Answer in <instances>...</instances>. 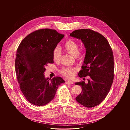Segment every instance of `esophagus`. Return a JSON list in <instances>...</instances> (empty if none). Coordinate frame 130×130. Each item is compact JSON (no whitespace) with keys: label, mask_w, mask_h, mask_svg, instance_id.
Masks as SVG:
<instances>
[{"label":"esophagus","mask_w":130,"mask_h":130,"mask_svg":"<svg viewBox=\"0 0 130 130\" xmlns=\"http://www.w3.org/2000/svg\"><path fill=\"white\" fill-rule=\"evenodd\" d=\"M65 83H66V84H68V85H71V84H73V82L72 81H67Z\"/></svg>","instance_id":"obj_1"}]
</instances>
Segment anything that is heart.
Wrapping results in <instances>:
<instances>
[{
	"label": "heart",
	"mask_w": 130,
	"mask_h": 130,
	"mask_svg": "<svg viewBox=\"0 0 130 130\" xmlns=\"http://www.w3.org/2000/svg\"><path fill=\"white\" fill-rule=\"evenodd\" d=\"M63 47L68 54L74 56L75 59L80 61L82 58L83 56L80 51H79V45L77 42L74 40L69 38L67 39L63 45ZM61 53L58 47H56L53 51L52 56L53 60L56 62H59L61 59ZM77 69L74 67H63L60 70V73L64 76L71 78L74 77Z\"/></svg>",
	"instance_id": "1"
}]
</instances>
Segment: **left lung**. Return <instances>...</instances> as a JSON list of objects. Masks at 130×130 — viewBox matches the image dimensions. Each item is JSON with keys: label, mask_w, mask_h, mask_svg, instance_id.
<instances>
[{"label": "left lung", "mask_w": 130, "mask_h": 130, "mask_svg": "<svg viewBox=\"0 0 130 130\" xmlns=\"http://www.w3.org/2000/svg\"><path fill=\"white\" fill-rule=\"evenodd\" d=\"M70 35L81 39L86 48L82 69L78 75L81 78L90 77L87 84L83 81L75 83L82 88L81 93L75 99L87 108L95 107L106 98L113 82L115 65L112 51L107 39L92 30H76Z\"/></svg>", "instance_id": "left-lung-1"}]
</instances>
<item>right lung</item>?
<instances>
[{
	"mask_svg": "<svg viewBox=\"0 0 130 130\" xmlns=\"http://www.w3.org/2000/svg\"><path fill=\"white\" fill-rule=\"evenodd\" d=\"M64 37L55 30L39 29L21 42L17 51L15 73L20 89L31 104L43 106L55 97L58 86L65 82L61 77L45 78L44 72L53 63L52 53Z\"/></svg>",
	"mask_w": 130,
	"mask_h": 130,
	"instance_id": "add662e5",
	"label": "right lung"
}]
</instances>
